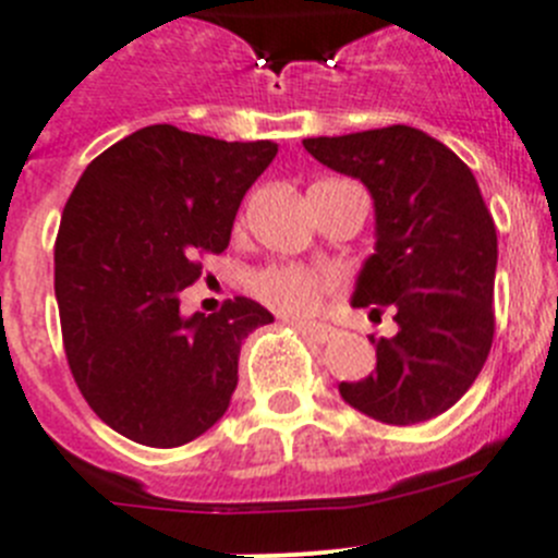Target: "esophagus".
<instances>
[{
    "label": "esophagus",
    "instance_id": "34e87169",
    "mask_svg": "<svg viewBox=\"0 0 558 558\" xmlns=\"http://www.w3.org/2000/svg\"><path fill=\"white\" fill-rule=\"evenodd\" d=\"M286 323H291V325H294V328H300V330H303V333H308L314 341H328L330 336L336 333V330L330 328V325L305 323V319H286Z\"/></svg>",
    "mask_w": 558,
    "mask_h": 558
}]
</instances>
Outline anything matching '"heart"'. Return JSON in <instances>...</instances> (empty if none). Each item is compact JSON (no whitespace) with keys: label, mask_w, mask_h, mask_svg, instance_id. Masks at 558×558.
<instances>
[{"label":"heart","mask_w":558,"mask_h":558,"mask_svg":"<svg viewBox=\"0 0 558 558\" xmlns=\"http://www.w3.org/2000/svg\"><path fill=\"white\" fill-rule=\"evenodd\" d=\"M333 289V278L298 264H272L247 275L250 294L283 316H311Z\"/></svg>","instance_id":"obj_1"}]
</instances>
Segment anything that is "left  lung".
I'll list each match as a JSON object with an SVG mask.
<instances>
[{"label":"left lung","instance_id":"1","mask_svg":"<svg viewBox=\"0 0 558 558\" xmlns=\"http://www.w3.org/2000/svg\"><path fill=\"white\" fill-rule=\"evenodd\" d=\"M319 163L359 178L375 199V253L353 305L395 311L398 333L369 336L375 373L341 398L386 425L439 416L475 384L495 336L498 233L464 160L405 124L305 138Z\"/></svg>","mask_w":558,"mask_h":558}]
</instances>
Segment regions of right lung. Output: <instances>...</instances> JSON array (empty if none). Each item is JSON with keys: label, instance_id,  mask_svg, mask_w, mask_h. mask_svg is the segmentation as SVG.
Masks as SVG:
<instances>
[{"label": "right lung", "instance_id": "right-lung-1", "mask_svg": "<svg viewBox=\"0 0 558 558\" xmlns=\"http://www.w3.org/2000/svg\"><path fill=\"white\" fill-rule=\"evenodd\" d=\"M278 155L153 124L105 149L74 185L54 242V298L69 369L105 425L180 448L217 423L247 333L275 319L247 298L180 314L199 255L230 244L235 210Z\"/></svg>", "mask_w": 558, "mask_h": 558}]
</instances>
